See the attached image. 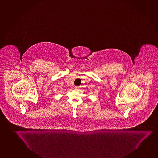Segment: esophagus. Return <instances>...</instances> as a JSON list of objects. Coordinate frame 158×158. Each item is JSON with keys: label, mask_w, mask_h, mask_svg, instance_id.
I'll use <instances>...</instances> for the list:
<instances>
[{"label": "esophagus", "mask_w": 158, "mask_h": 158, "mask_svg": "<svg viewBox=\"0 0 158 158\" xmlns=\"http://www.w3.org/2000/svg\"><path fill=\"white\" fill-rule=\"evenodd\" d=\"M79 88H80V87H79V86H75L74 87V89L75 90H79Z\"/></svg>", "instance_id": "34e87169"}]
</instances>
